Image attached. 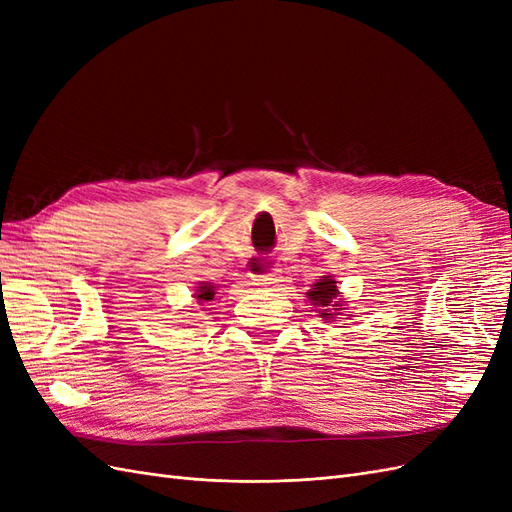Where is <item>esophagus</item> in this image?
<instances>
[{"label": "esophagus", "mask_w": 512, "mask_h": 512, "mask_svg": "<svg viewBox=\"0 0 512 512\" xmlns=\"http://www.w3.org/2000/svg\"><path fill=\"white\" fill-rule=\"evenodd\" d=\"M256 282H258L260 286H280V282H284V280H282L280 273L271 271V273H265V275H258Z\"/></svg>", "instance_id": "obj_1"}]
</instances>
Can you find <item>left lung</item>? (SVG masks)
Masks as SVG:
<instances>
[{"label": "left lung", "mask_w": 512, "mask_h": 512, "mask_svg": "<svg viewBox=\"0 0 512 512\" xmlns=\"http://www.w3.org/2000/svg\"><path fill=\"white\" fill-rule=\"evenodd\" d=\"M309 301H312V305L320 307V316L324 320H331L335 316H339V312H342V301H339V290H337V282L333 280L331 275H324L320 277V280L316 284H312V290L307 292Z\"/></svg>", "instance_id": "obj_1"}]
</instances>
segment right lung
I'll use <instances>...</instances> for the list:
<instances>
[{"label": "right lung", "instance_id": "1", "mask_svg": "<svg viewBox=\"0 0 512 512\" xmlns=\"http://www.w3.org/2000/svg\"><path fill=\"white\" fill-rule=\"evenodd\" d=\"M215 290H218V286H213V284H209V282H200L198 288H196L194 297H196V301H198L200 305H205L207 301H213Z\"/></svg>", "mask_w": 512, "mask_h": 512}]
</instances>
